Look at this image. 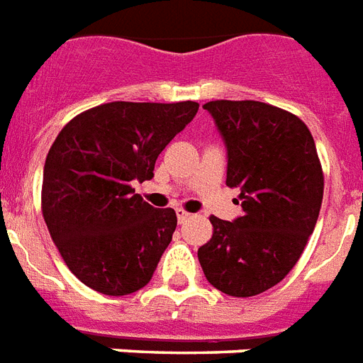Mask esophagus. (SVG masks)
<instances>
[{
    "mask_svg": "<svg viewBox=\"0 0 363 363\" xmlns=\"http://www.w3.org/2000/svg\"><path fill=\"white\" fill-rule=\"evenodd\" d=\"M190 218V215H188L186 211L182 209H177V220H179V224H184V222Z\"/></svg>",
    "mask_w": 363,
    "mask_h": 363,
    "instance_id": "obj_1",
    "label": "esophagus"
}]
</instances>
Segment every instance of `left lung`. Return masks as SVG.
Segmentation results:
<instances>
[{
    "label": "left lung",
    "mask_w": 363,
    "mask_h": 363,
    "mask_svg": "<svg viewBox=\"0 0 363 363\" xmlns=\"http://www.w3.org/2000/svg\"><path fill=\"white\" fill-rule=\"evenodd\" d=\"M228 156L226 184L239 188L242 215L211 216L199 247L207 281L233 298L275 286L303 252L320 213L324 177L315 139L298 116L262 101H209Z\"/></svg>",
    "instance_id": "1"
}]
</instances>
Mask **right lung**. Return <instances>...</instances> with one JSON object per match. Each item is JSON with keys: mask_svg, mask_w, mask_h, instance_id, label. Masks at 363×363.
<instances>
[{"mask_svg": "<svg viewBox=\"0 0 363 363\" xmlns=\"http://www.w3.org/2000/svg\"><path fill=\"white\" fill-rule=\"evenodd\" d=\"M196 101H113L64 125L43 169V216L69 271L105 296H128L152 279L177 228L173 209L135 194L198 113Z\"/></svg>", "mask_w": 363, "mask_h": 363, "instance_id": "add662e5", "label": "right lung"}]
</instances>
